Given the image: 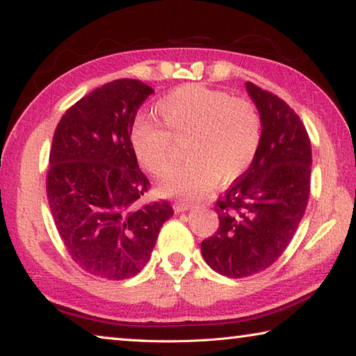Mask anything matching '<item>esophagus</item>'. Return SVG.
Wrapping results in <instances>:
<instances>
[{
  "label": "esophagus",
  "instance_id": "esophagus-1",
  "mask_svg": "<svg viewBox=\"0 0 356 356\" xmlns=\"http://www.w3.org/2000/svg\"><path fill=\"white\" fill-rule=\"evenodd\" d=\"M190 206H191L190 201H185V200L180 201L179 200V201L174 202V210H176V212H184V210H188Z\"/></svg>",
  "mask_w": 356,
  "mask_h": 356
}]
</instances>
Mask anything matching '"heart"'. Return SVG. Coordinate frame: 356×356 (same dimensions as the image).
<instances>
[{
  "label": "heart",
  "mask_w": 356,
  "mask_h": 356,
  "mask_svg": "<svg viewBox=\"0 0 356 356\" xmlns=\"http://www.w3.org/2000/svg\"><path fill=\"white\" fill-rule=\"evenodd\" d=\"M161 122L135 119L130 143L144 170L165 177L177 163L179 144H185L188 161L171 174L160 191L195 197L218 180L242 176L254 161L262 141V116L246 99L201 84L174 89L156 104Z\"/></svg>",
  "instance_id": "b5f03b06"
}]
</instances>
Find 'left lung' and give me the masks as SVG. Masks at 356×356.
<instances>
[{"mask_svg": "<svg viewBox=\"0 0 356 356\" xmlns=\"http://www.w3.org/2000/svg\"><path fill=\"white\" fill-rule=\"evenodd\" d=\"M262 116L251 166L218 196L220 225L201 252L215 272L246 278L278 261L297 232L311 191V141L298 114L273 92L246 81Z\"/></svg>", "mask_w": 356, "mask_h": 356, "instance_id": "left-lung-1", "label": "left lung"}]
</instances>
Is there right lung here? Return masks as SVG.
I'll return each mask as SVG.
<instances>
[{
    "label": "right lung",
    "mask_w": 356,
    "mask_h": 356,
    "mask_svg": "<svg viewBox=\"0 0 356 356\" xmlns=\"http://www.w3.org/2000/svg\"><path fill=\"white\" fill-rule=\"evenodd\" d=\"M154 89L120 78L84 95L53 135L47 197L59 237L78 267L99 278H134L147 264L160 227L174 213L161 200L140 204L150 188L130 130Z\"/></svg>",
    "instance_id": "add662e5"
}]
</instances>
